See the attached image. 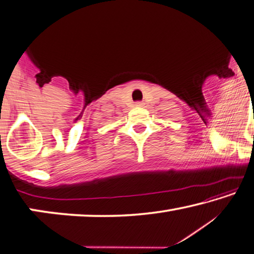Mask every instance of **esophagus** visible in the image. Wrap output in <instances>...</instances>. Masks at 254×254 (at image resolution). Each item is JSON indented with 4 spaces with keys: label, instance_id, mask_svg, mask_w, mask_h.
Wrapping results in <instances>:
<instances>
[{
    "label": "esophagus",
    "instance_id": "34e87169",
    "mask_svg": "<svg viewBox=\"0 0 254 254\" xmlns=\"http://www.w3.org/2000/svg\"><path fill=\"white\" fill-rule=\"evenodd\" d=\"M135 106H137V107H142L143 103H141V101H138V103H135Z\"/></svg>",
    "mask_w": 254,
    "mask_h": 254
}]
</instances>
